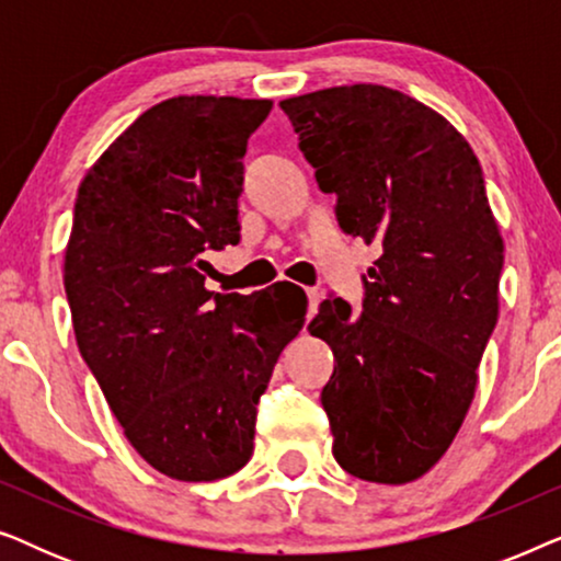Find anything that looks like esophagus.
I'll list each match as a JSON object with an SVG mask.
<instances>
[{
	"mask_svg": "<svg viewBox=\"0 0 561 561\" xmlns=\"http://www.w3.org/2000/svg\"><path fill=\"white\" fill-rule=\"evenodd\" d=\"M306 296H309V317H313L319 309V301H321V290L319 288H306Z\"/></svg>",
	"mask_w": 561,
	"mask_h": 561,
	"instance_id": "esophagus-1",
	"label": "esophagus"
}]
</instances>
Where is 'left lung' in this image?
<instances>
[{"label": "left lung", "mask_w": 561, "mask_h": 561, "mask_svg": "<svg viewBox=\"0 0 561 561\" xmlns=\"http://www.w3.org/2000/svg\"><path fill=\"white\" fill-rule=\"evenodd\" d=\"M344 234L380 244L363 311L321 301V390L342 470L401 485L439 462L497 321L503 240L474 152L442 114L378 83L280 102Z\"/></svg>", "instance_id": "obj_1"}]
</instances>
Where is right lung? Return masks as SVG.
<instances>
[{
	"mask_svg": "<svg viewBox=\"0 0 561 561\" xmlns=\"http://www.w3.org/2000/svg\"><path fill=\"white\" fill-rule=\"evenodd\" d=\"M271 110V99H165L76 196L64 286L79 352L127 442L173 480L248 465L260 396L304 327L306 306L204 288L211 252L240 242L242 158Z\"/></svg>",
	"mask_w": 561,
	"mask_h": 561,
	"instance_id": "add662e5",
	"label": "right lung"
}]
</instances>
